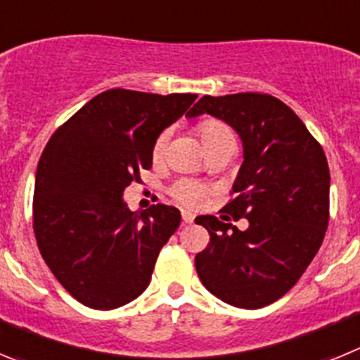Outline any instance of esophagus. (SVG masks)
I'll return each mask as SVG.
<instances>
[{"label":"esophagus","instance_id":"1","mask_svg":"<svg viewBox=\"0 0 360 360\" xmlns=\"http://www.w3.org/2000/svg\"><path fill=\"white\" fill-rule=\"evenodd\" d=\"M182 219L184 224H193L195 221V214L193 212H182Z\"/></svg>","mask_w":360,"mask_h":360}]
</instances>
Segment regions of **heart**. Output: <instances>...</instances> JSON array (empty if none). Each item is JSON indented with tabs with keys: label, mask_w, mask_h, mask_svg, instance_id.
I'll return each mask as SVG.
<instances>
[{
	"label": "heart",
	"mask_w": 360,
	"mask_h": 360,
	"mask_svg": "<svg viewBox=\"0 0 360 360\" xmlns=\"http://www.w3.org/2000/svg\"><path fill=\"white\" fill-rule=\"evenodd\" d=\"M198 133L205 148H209V146L218 141H224V139H234L231 128H229L227 124L219 122V120H207V122H203L198 128ZM167 139H169V129H165V131H162L157 136V141L153 144V157H162L165 144H167ZM171 195L180 203L187 205V207H196V205H200L203 202L205 195H207V187L195 182V180H178L171 187Z\"/></svg>",
	"instance_id": "obj_1"
}]
</instances>
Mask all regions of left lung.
<instances>
[{
    "mask_svg": "<svg viewBox=\"0 0 360 360\" xmlns=\"http://www.w3.org/2000/svg\"><path fill=\"white\" fill-rule=\"evenodd\" d=\"M216 117L240 135L243 164L221 211L249 219L247 231L216 216H198L211 241L196 254L200 281L238 308L278 301L303 276L330 218V169L303 120L266 94L203 95L189 119ZM229 218V216H221Z\"/></svg>",
    "mask_w": 360,
    "mask_h": 360,
    "instance_id": "obj_1",
    "label": "left lung"
}]
</instances>
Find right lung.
<instances>
[{
    "instance_id": "1",
    "label": "right lung",
    "mask_w": 360,
    "mask_h": 360,
    "mask_svg": "<svg viewBox=\"0 0 360 360\" xmlns=\"http://www.w3.org/2000/svg\"><path fill=\"white\" fill-rule=\"evenodd\" d=\"M196 101L115 88L57 129L37 164L34 232L57 281L84 307L113 310L148 288L180 211H129L124 189L153 164L157 136Z\"/></svg>"
}]
</instances>
